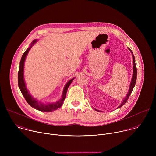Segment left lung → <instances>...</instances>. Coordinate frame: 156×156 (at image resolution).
Here are the masks:
<instances>
[{"label": "left lung", "mask_w": 156, "mask_h": 156, "mask_svg": "<svg viewBox=\"0 0 156 156\" xmlns=\"http://www.w3.org/2000/svg\"><path fill=\"white\" fill-rule=\"evenodd\" d=\"M129 50L130 51V52L132 53V56H133V76H132V79H131V83H130V85H129V91L128 92V94L126 95V96L123 99V101L122 102V103L120 104V105L117 108L122 107L125 103L127 101V100L128 99L133 88H134L135 86V84H136V77H137V69H136V64H135V56L133 55V52L131 51V49H129ZM96 111H98V112H101V111L100 110H98L97 109H95Z\"/></svg>", "instance_id": "8db88e82"}]
</instances>
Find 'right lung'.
Returning a JSON list of instances; mask_svg holds the SVG:
<instances>
[{"instance_id":"obj_1","label":"right lung","mask_w":156,"mask_h":156,"mask_svg":"<svg viewBox=\"0 0 156 156\" xmlns=\"http://www.w3.org/2000/svg\"><path fill=\"white\" fill-rule=\"evenodd\" d=\"M37 41V39L33 40L30 46L26 50V51L24 52V54L21 57V61L20 62L19 71H18V86H19V88H20V90L22 94H23V96H24L27 102L30 105H31L32 107H33L38 110L42 111V112H52V111L58 109L62 105L63 102L65 99L68 88L75 78L71 79L69 81H68L67 83L66 84V85L65 86L64 89H63L62 98L59 101H58L57 102H56L55 103H48V104L42 103L41 102H39L36 99H34L33 96H31V95L30 94V93L28 92V91L27 90V87L26 86L25 82L24 80V63H25V61L27 55H28L30 50L31 49L32 46Z\"/></svg>"}]
</instances>
